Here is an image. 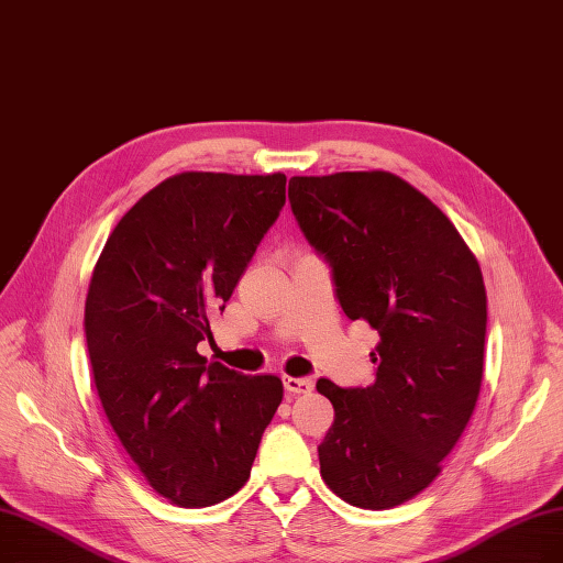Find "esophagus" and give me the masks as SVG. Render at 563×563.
Returning <instances> with one entry per match:
<instances>
[{
  "label": "esophagus",
  "instance_id": "obj_1",
  "mask_svg": "<svg viewBox=\"0 0 563 563\" xmlns=\"http://www.w3.org/2000/svg\"><path fill=\"white\" fill-rule=\"evenodd\" d=\"M283 384H285L287 394H291V396L310 394V390H312V379L310 377H285Z\"/></svg>",
  "mask_w": 563,
  "mask_h": 563
}]
</instances>
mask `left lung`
Returning a JSON list of instances; mask_svg holds the SVG:
<instances>
[{"label":"left lung","mask_w":563,"mask_h":563,"mask_svg":"<svg viewBox=\"0 0 563 563\" xmlns=\"http://www.w3.org/2000/svg\"><path fill=\"white\" fill-rule=\"evenodd\" d=\"M287 195L347 320L379 333L371 386L317 382L335 411L322 478L352 506L394 508L434 481L476 407L481 266L442 209L390 173L291 177Z\"/></svg>","instance_id":"obj_1"}]
</instances>
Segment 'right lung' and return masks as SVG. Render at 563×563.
Instances as JSON below:
<instances>
[{"label": "right lung", "mask_w": 563, "mask_h": 563, "mask_svg": "<svg viewBox=\"0 0 563 563\" xmlns=\"http://www.w3.org/2000/svg\"><path fill=\"white\" fill-rule=\"evenodd\" d=\"M285 175L184 173L112 230L85 303L91 373L119 442L165 499L211 506L249 481L283 400L274 375L198 354L213 340L260 241L285 207Z\"/></svg>", "instance_id": "right-lung-1"}]
</instances>
